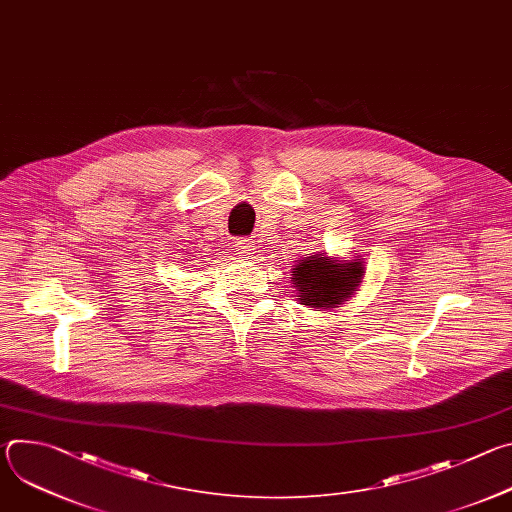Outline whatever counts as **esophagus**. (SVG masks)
Instances as JSON below:
<instances>
[{"instance_id": "esophagus-1", "label": "esophagus", "mask_w": 512, "mask_h": 512, "mask_svg": "<svg viewBox=\"0 0 512 512\" xmlns=\"http://www.w3.org/2000/svg\"><path fill=\"white\" fill-rule=\"evenodd\" d=\"M237 253L243 257H251L255 253V245L251 239H239L237 241Z\"/></svg>"}]
</instances>
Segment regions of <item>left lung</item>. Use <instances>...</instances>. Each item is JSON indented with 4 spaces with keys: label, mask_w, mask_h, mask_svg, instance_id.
Returning a JSON list of instances; mask_svg holds the SVG:
<instances>
[{
    "label": "left lung",
    "mask_w": 512,
    "mask_h": 512,
    "mask_svg": "<svg viewBox=\"0 0 512 512\" xmlns=\"http://www.w3.org/2000/svg\"><path fill=\"white\" fill-rule=\"evenodd\" d=\"M362 277L364 261L360 257L342 259L318 251L300 259L289 279L296 291V302L320 312L340 308L354 298Z\"/></svg>",
    "instance_id": "left-lung-1"
}]
</instances>
